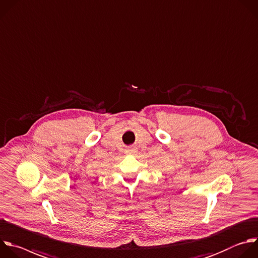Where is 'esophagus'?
<instances>
[{"instance_id": "1", "label": "esophagus", "mask_w": 258, "mask_h": 258, "mask_svg": "<svg viewBox=\"0 0 258 258\" xmlns=\"http://www.w3.org/2000/svg\"><path fill=\"white\" fill-rule=\"evenodd\" d=\"M126 153H128V154H134V153H135V149H134V148H128V149L126 150Z\"/></svg>"}]
</instances>
